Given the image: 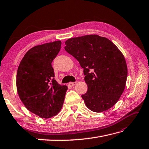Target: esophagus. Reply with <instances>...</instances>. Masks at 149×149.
Wrapping results in <instances>:
<instances>
[{"mask_svg": "<svg viewBox=\"0 0 149 149\" xmlns=\"http://www.w3.org/2000/svg\"><path fill=\"white\" fill-rule=\"evenodd\" d=\"M77 84V81H75V82H69V86H71V87H72V86H75V85Z\"/></svg>", "mask_w": 149, "mask_h": 149, "instance_id": "obj_1", "label": "esophagus"}]
</instances>
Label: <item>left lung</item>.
<instances>
[{"instance_id":"obj_1","label":"left lung","mask_w":149,"mask_h":149,"mask_svg":"<svg viewBox=\"0 0 149 149\" xmlns=\"http://www.w3.org/2000/svg\"><path fill=\"white\" fill-rule=\"evenodd\" d=\"M65 49L84 68L87 91L81 95L91 111L101 113L116 104L125 87L127 66L123 54L110 40L97 35L68 39Z\"/></svg>"}]
</instances>
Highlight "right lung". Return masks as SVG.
Returning a JSON list of instances; mask_svg holds the SVG:
<instances>
[{
    "label": "right lung",
    "instance_id": "obj_1",
    "mask_svg": "<svg viewBox=\"0 0 149 149\" xmlns=\"http://www.w3.org/2000/svg\"><path fill=\"white\" fill-rule=\"evenodd\" d=\"M60 40L36 45L21 60L17 74V90L21 101L39 117L50 118L62 108L68 87L54 80L53 60L59 53Z\"/></svg>",
    "mask_w": 149,
    "mask_h": 149
}]
</instances>
